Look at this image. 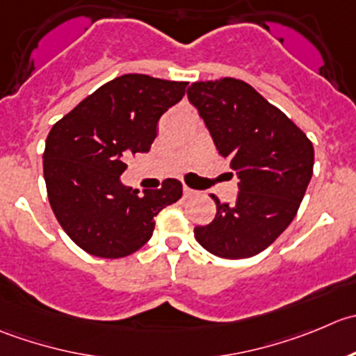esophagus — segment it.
<instances>
[{
    "label": "esophagus",
    "instance_id": "1",
    "mask_svg": "<svg viewBox=\"0 0 356 356\" xmlns=\"http://www.w3.org/2000/svg\"><path fill=\"white\" fill-rule=\"evenodd\" d=\"M195 190H192V188H188V186H183V195L185 197H192V195H195Z\"/></svg>",
    "mask_w": 356,
    "mask_h": 356
}]
</instances>
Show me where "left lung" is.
Wrapping results in <instances>:
<instances>
[{
  "label": "left lung",
  "mask_w": 356,
  "mask_h": 356,
  "mask_svg": "<svg viewBox=\"0 0 356 356\" xmlns=\"http://www.w3.org/2000/svg\"><path fill=\"white\" fill-rule=\"evenodd\" d=\"M186 95L238 178L235 202H220L213 195L216 216L193 234L211 254L251 258L275 242L296 216L313 175V145L244 81H200Z\"/></svg>",
  "instance_id": "left-lung-1"
}]
</instances>
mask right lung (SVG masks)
I'll use <instances>...</instances> for the list:
<instances>
[{
	"instance_id": "right-lung-1",
	"label": "right lung",
	"mask_w": 356,
	"mask_h": 356,
	"mask_svg": "<svg viewBox=\"0 0 356 356\" xmlns=\"http://www.w3.org/2000/svg\"><path fill=\"white\" fill-rule=\"evenodd\" d=\"M186 83L145 74L108 81L51 128L43 156L50 206L83 251L124 258L152 237L159 211L181 197L166 179L142 193L121 181L129 156L149 152L161 115L178 104Z\"/></svg>"
}]
</instances>
